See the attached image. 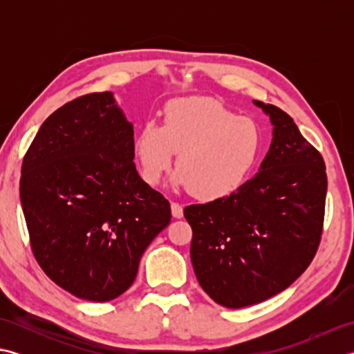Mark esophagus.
Masks as SVG:
<instances>
[{
	"mask_svg": "<svg viewBox=\"0 0 354 354\" xmlns=\"http://www.w3.org/2000/svg\"><path fill=\"white\" fill-rule=\"evenodd\" d=\"M171 216L175 217V219H181V217L184 216V209H183V205L176 204V202H171Z\"/></svg>",
	"mask_w": 354,
	"mask_h": 354,
	"instance_id": "34e87169",
	"label": "esophagus"
}]
</instances>
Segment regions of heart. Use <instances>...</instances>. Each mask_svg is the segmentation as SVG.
Instances as JSON below:
<instances>
[{
	"label": "heart",
	"instance_id": "heart-1",
	"mask_svg": "<svg viewBox=\"0 0 354 354\" xmlns=\"http://www.w3.org/2000/svg\"><path fill=\"white\" fill-rule=\"evenodd\" d=\"M263 131L251 117L205 97L171 100L161 126L147 122L135 138L140 175L156 185L176 155L173 185L189 187L204 202L234 194L251 176L263 152Z\"/></svg>",
	"mask_w": 354,
	"mask_h": 354
}]
</instances>
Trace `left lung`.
Masks as SVG:
<instances>
[{
    "label": "left lung",
    "mask_w": 354,
    "mask_h": 354,
    "mask_svg": "<svg viewBox=\"0 0 354 354\" xmlns=\"http://www.w3.org/2000/svg\"><path fill=\"white\" fill-rule=\"evenodd\" d=\"M272 140L259 173L231 196L184 209L201 288L228 309L288 289L317 254L327 194L321 153L280 108L252 100Z\"/></svg>",
    "instance_id": "8db88e82"
}]
</instances>
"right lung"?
<instances>
[{"mask_svg":"<svg viewBox=\"0 0 354 354\" xmlns=\"http://www.w3.org/2000/svg\"><path fill=\"white\" fill-rule=\"evenodd\" d=\"M133 124L114 93L64 104L22 162L19 198L35 257L74 297L104 303L131 288L170 204L133 164Z\"/></svg>","mask_w":354,"mask_h":354,"instance_id":"add662e5","label":"right lung"}]
</instances>
